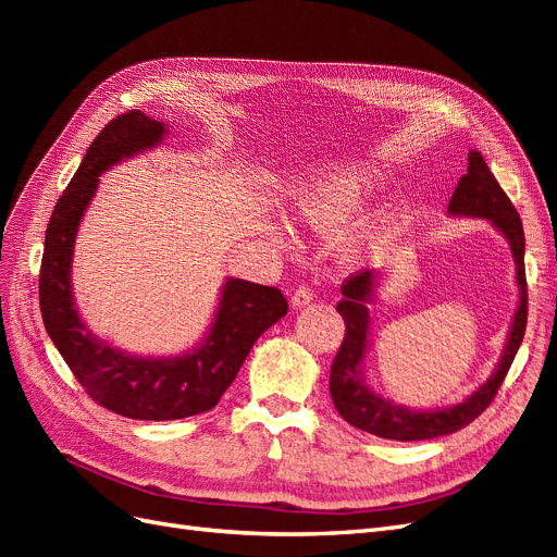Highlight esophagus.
<instances>
[{"label":"esophagus","instance_id":"obj_1","mask_svg":"<svg viewBox=\"0 0 557 557\" xmlns=\"http://www.w3.org/2000/svg\"><path fill=\"white\" fill-rule=\"evenodd\" d=\"M311 299H313L311 288H307V285H299V288H297V290L293 293V297H290V305H293L295 309H301V307H307Z\"/></svg>","mask_w":557,"mask_h":557}]
</instances>
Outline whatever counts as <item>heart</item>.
I'll use <instances>...</instances> for the list:
<instances>
[{
	"label": "heart",
	"instance_id": "obj_1",
	"mask_svg": "<svg viewBox=\"0 0 557 557\" xmlns=\"http://www.w3.org/2000/svg\"><path fill=\"white\" fill-rule=\"evenodd\" d=\"M374 190L376 174L369 166L344 164L293 183L285 197V211L295 223L307 225L318 234H336L356 218L364 199ZM391 223L393 211L385 207L364 215L339 239V260L344 264H358L374 256ZM264 234L281 248L290 246L288 234L276 223H267Z\"/></svg>",
	"mask_w": 557,
	"mask_h": 557
}]
</instances>
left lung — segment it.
<instances>
[{
  "mask_svg": "<svg viewBox=\"0 0 557 557\" xmlns=\"http://www.w3.org/2000/svg\"><path fill=\"white\" fill-rule=\"evenodd\" d=\"M467 174L455 188L448 215L455 218H483L502 237L509 242L511 258L516 264L518 283V309L513 313L502 356L493 369L491 379L479 385L467 399L444 409H413L391 397L379 395L364 379V360L369 352V334H372V315L369 305L376 301V288L383 281V272H362L350 276L342 285L344 299L336 305L346 323V336L336 352L330 372V395L336 411L352 428L395 442L434 440V436L453 434L479 418L487 404L497 395L499 385L507 376L509 367L520 348L528 323V283H525V234H522L520 215L511 199L499 188L497 178L487 170L479 150H469Z\"/></svg>",
  "mask_w": 557,
  "mask_h": 557,
  "instance_id": "1",
  "label": "left lung"
}]
</instances>
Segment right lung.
<instances>
[{
    "label": "right lung",
    "mask_w": 557,
    "mask_h": 557,
    "mask_svg": "<svg viewBox=\"0 0 557 557\" xmlns=\"http://www.w3.org/2000/svg\"><path fill=\"white\" fill-rule=\"evenodd\" d=\"M166 134L170 125L139 109L113 117L97 134L50 215L39 276V305L50 342L97 404L134 420H178L213 409L260 334L288 313L278 288L230 276L207 334L193 348L166 358L111 346L81 318L72 288L74 246L99 176L160 146Z\"/></svg>",
    "instance_id": "1"
}]
</instances>
